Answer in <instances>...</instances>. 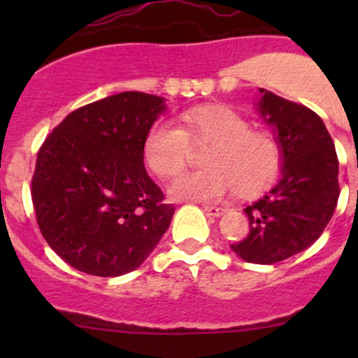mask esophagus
I'll return each mask as SVG.
<instances>
[{"label":"esophagus","instance_id":"esophagus-1","mask_svg":"<svg viewBox=\"0 0 358 358\" xmlns=\"http://www.w3.org/2000/svg\"><path fill=\"white\" fill-rule=\"evenodd\" d=\"M202 209H204V211L208 213V215H211V216H220V215H223V213L227 211L223 206H211V204H204V206H202Z\"/></svg>","mask_w":358,"mask_h":358}]
</instances>
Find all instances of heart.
I'll return each mask as SVG.
<instances>
[{"instance_id": "obj_1", "label": "heart", "mask_w": 358, "mask_h": 358, "mask_svg": "<svg viewBox=\"0 0 358 358\" xmlns=\"http://www.w3.org/2000/svg\"><path fill=\"white\" fill-rule=\"evenodd\" d=\"M183 126L159 121L143 140V159L159 178H175L189 164L194 147H209L204 169L187 173L171 185L182 199L215 201L237 187L255 196L272 185L282 168V147L265 129L251 128L244 115L229 107H199L183 114Z\"/></svg>"}]
</instances>
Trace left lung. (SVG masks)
Instances as JSON below:
<instances>
[{"label":"left lung","mask_w":358,"mask_h":358,"mask_svg":"<svg viewBox=\"0 0 358 358\" xmlns=\"http://www.w3.org/2000/svg\"><path fill=\"white\" fill-rule=\"evenodd\" d=\"M259 112L277 129L282 178L248 206L249 234L230 244L249 263L272 265L312 246L329 223L339 197L338 156L322 119L308 107L259 88Z\"/></svg>","instance_id":"obj_1"}]
</instances>
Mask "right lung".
Returning a JSON list of instances; mask_svg holds the SVG:
<instances>
[{"mask_svg":"<svg viewBox=\"0 0 358 358\" xmlns=\"http://www.w3.org/2000/svg\"><path fill=\"white\" fill-rule=\"evenodd\" d=\"M164 109L149 93L110 95L72 110L39 147L31 182L36 222L79 272H131L168 230L175 206L143 166V140Z\"/></svg>","mask_w":358,"mask_h":358,"instance_id":"obj_1","label":"right lung"}]
</instances>
